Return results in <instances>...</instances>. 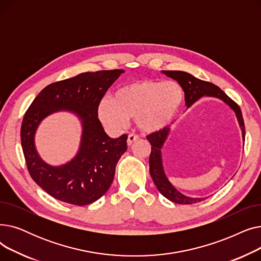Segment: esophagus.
<instances>
[{"mask_svg": "<svg viewBox=\"0 0 261 261\" xmlns=\"http://www.w3.org/2000/svg\"><path fill=\"white\" fill-rule=\"evenodd\" d=\"M139 136L138 135H135V134H129V136H128V140H127V144H128V146H131L133 143H135V142H138L139 141Z\"/></svg>", "mask_w": 261, "mask_h": 261, "instance_id": "1", "label": "esophagus"}]
</instances>
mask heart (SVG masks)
Masks as SVG:
<instances>
[{
    "instance_id": "obj_1",
    "label": "heart",
    "mask_w": 261,
    "mask_h": 261,
    "mask_svg": "<svg viewBox=\"0 0 261 261\" xmlns=\"http://www.w3.org/2000/svg\"><path fill=\"white\" fill-rule=\"evenodd\" d=\"M184 101V91L175 81L144 79L120 87L114 98H102L97 108L98 118L105 126L118 131L130 118L146 133L168 128Z\"/></svg>"
}]
</instances>
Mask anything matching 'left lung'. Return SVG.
<instances>
[{"label":"left lung","instance_id":"8db88e82","mask_svg":"<svg viewBox=\"0 0 261 261\" xmlns=\"http://www.w3.org/2000/svg\"><path fill=\"white\" fill-rule=\"evenodd\" d=\"M164 75H166L173 80L179 82L180 86L183 88L185 92V101L187 108H190L196 101H198L201 97H213L222 100L225 105H227L232 111H234L238 125L241 130L242 141L244 142L245 136V128H244V121L242 117L241 110L239 106L232 101L228 96L216 85L212 82H207L201 80L194 75H191L187 72L183 71H162ZM170 128H166L161 132L152 133L147 136V140L151 144V153L149 158V169L150 174H151L152 180L158 188L160 193L170 200L171 202L177 204H194L197 202H201L205 200V198H193L188 197L180 193L169 181L167 177L165 170H164L163 165V153L162 148L165 145L166 141L169 138Z\"/></svg>","mask_w":261,"mask_h":261}]
</instances>
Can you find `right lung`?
Listing matches in <instances>:
<instances>
[{
	"label": "right lung",
	"mask_w": 261,
	"mask_h": 261,
	"mask_svg": "<svg viewBox=\"0 0 261 261\" xmlns=\"http://www.w3.org/2000/svg\"><path fill=\"white\" fill-rule=\"evenodd\" d=\"M123 70L81 73L47 86L27 110L21 126V144L33 180L53 198L73 205H87L101 198L112 184L116 164L127 150L123 134L111 139L97 118L98 103ZM74 114L81 121L82 136L75 156L59 167L40 159L35 132L47 116Z\"/></svg>",
	"instance_id": "add662e5"
}]
</instances>
